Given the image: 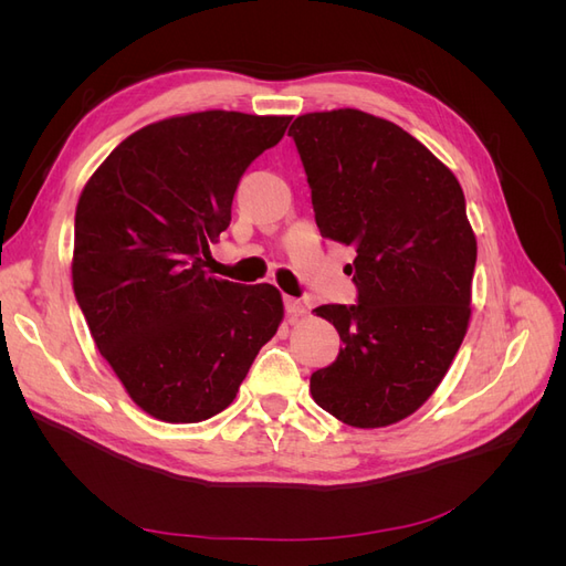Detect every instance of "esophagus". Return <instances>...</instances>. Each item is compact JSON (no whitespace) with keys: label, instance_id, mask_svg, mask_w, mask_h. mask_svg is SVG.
Masks as SVG:
<instances>
[{"label":"esophagus","instance_id":"obj_1","mask_svg":"<svg viewBox=\"0 0 566 566\" xmlns=\"http://www.w3.org/2000/svg\"><path fill=\"white\" fill-rule=\"evenodd\" d=\"M283 304H285V312L290 316H302L306 312V304L297 297H283Z\"/></svg>","mask_w":566,"mask_h":566}]
</instances>
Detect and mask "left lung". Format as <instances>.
I'll return each instance as SVG.
<instances>
[{
  "mask_svg": "<svg viewBox=\"0 0 566 566\" xmlns=\"http://www.w3.org/2000/svg\"><path fill=\"white\" fill-rule=\"evenodd\" d=\"M323 238L356 250V304H323L342 339L314 401L352 427L399 422L432 397L468 333L476 241L451 169L389 119L354 108L287 129Z\"/></svg>",
  "mask_w": 566,
  "mask_h": 566,
  "instance_id": "8db88e82",
  "label": "left lung"
}]
</instances>
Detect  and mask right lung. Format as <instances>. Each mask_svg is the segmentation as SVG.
Returning <instances> with one entry per match:
<instances>
[{"mask_svg":"<svg viewBox=\"0 0 566 566\" xmlns=\"http://www.w3.org/2000/svg\"><path fill=\"white\" fill-rule=\"evenodd\" d=\"M290 117L205 111L119 144L75 212L73 290L98 352L136 406L165 422L221 413L276 335L281 293L208 276L254 158Z\"/></svg>","mask_w":566,"mask_h":566,"instance_id":"add662e5","label":"right lung"}]
</instances>
